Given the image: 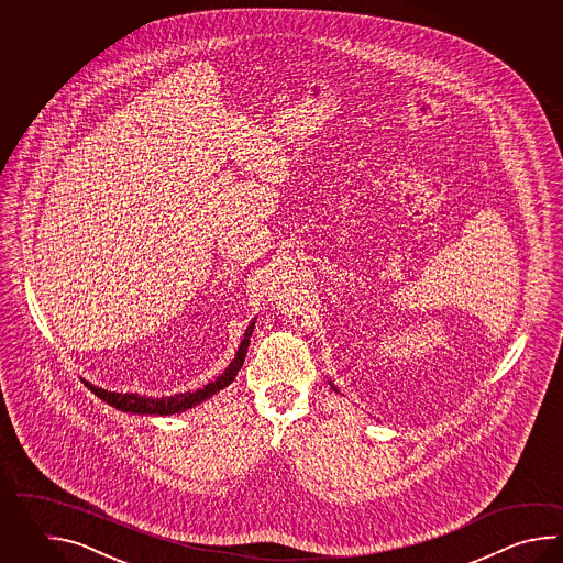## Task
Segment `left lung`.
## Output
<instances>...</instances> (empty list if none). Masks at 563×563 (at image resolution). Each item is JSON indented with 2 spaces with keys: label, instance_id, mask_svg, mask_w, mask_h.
Returning <instances> with one entry per match:
<instances>
[{
  "label": "left lung",
  "instance_id": "1",
  "mask_svg": "<svg viewBox=\"0 0 563 563\" xmlns=\"http://www.w3.org/2000/svg\"><path fill=\"white\" fill-rule=\"evenodd\" d=\"M328 383H330V386H332V390H334V393H340V390H338V386H334V383H332V380H328Z\"/></svg>",
  "mask_w": 563,
  "mask_h": 563
}]
</instances>
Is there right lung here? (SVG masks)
<instances>
[{
    "label": "right lung",
    "instance_id": "1",
    "mask_svg": "<svg viewBox=\"0 0 563 563\" xmlns=\"http://www.w3.org/2000/svg\"><path fill=\"white\" fill-rule=\"evenodd\" d=\"M253 328H255V318L252 323L247 325L243 340H241L240 347H238V354L235 358L231 360L225 371L221 372L217 376L216 380L205 384L197 390H189V393H179V395L173 396H161V398H153V396L136 395V393H110L104 390L100 386L95 384L86 383V386L95 393L100 400H104L110 407L122 410V412H131V415H144V417H168V415H179L185 412L189 408H195L197 405H201L205 400H209L211 396L217 395L219 390L228 388L229 384L235 380L238 372L243 366V360L247 354V347H250V338L253 334Z\"/></svg>",
    "mask_w": 563,
    "mask_h": 563
}]
</instances>
